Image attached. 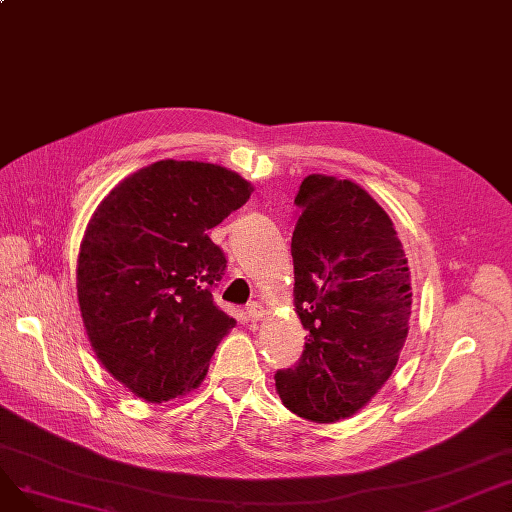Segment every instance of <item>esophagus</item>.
Wrapping results in <instances>:
<instances>
[{
  "instance_id": "esophagus-1",
  "label": "esophagus",
  "mask_w": 512,
  "mask_h": 512,
  "mask_svg": "<svg viewBox=\"0 0 512 512\" xmlns=\"http://www.w3.org/2000/svg\"><path fill=\"white\" fill-rule=\"evenodd\" d=\"M247 317L253 321V324H255V321H261L263 317H265V307L261 305V303H251L249 307H247Z\"/></svg>"
}]
</instances>
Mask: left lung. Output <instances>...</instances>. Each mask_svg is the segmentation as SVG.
<instances>
[{"instance_id":"left-lung-1","label":"left lung","mask_w":512,"mask_h":512,"mask_svg":"<svg viewBox=\"0 0 512 512\" xmlns=\"http://www.w3.org/2000/svg\"><path fill=\"white\" fill-rule=\"evenodd\" d=\"M294 203V311L309 338L274 380L286 409L334 423L392 375L409 334L411 272L388 213L359 184L311 174Z\"/></svg>"}]
</instances>
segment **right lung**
<instances>
[{"instance_id": "add662e5", "label": "right lung", "mask_w": 512, "mask_h": 512, "mask_svg": "<svg viewBox=\"0 0 512 512\" xmlns=\"http://www.w3.org/2000/svg\"><path fill=\"white\" fill-rule=\"evenodd\" d=\"M251 193L222 166L161 159L95 209L76 267L80 315L101 365L139 398L195 390L234 328L211 297L226 257L207 230Z\"/></svg>"}]
</instances>
